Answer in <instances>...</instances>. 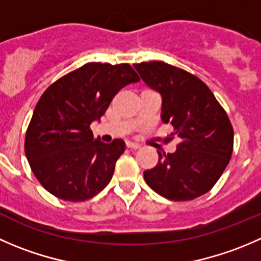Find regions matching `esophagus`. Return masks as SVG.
Masks as SVG:
<instances>
[{"mask_svg":"<svg viewBox=\"0 0 261 261\" xmlns=\"http://www.w3.org/2000/svg\"><path fill=\"white\" fill-rule=\"evenodd\" d=\"M126 146H127L128 149H131V150H136V149L140 148V145H139V144L130 143V141H128V143H126Z\"/></svg>","mask_w":261,"mask_h":261,"instance_id":"obj_1","label":"esophagus"}]
</instances>
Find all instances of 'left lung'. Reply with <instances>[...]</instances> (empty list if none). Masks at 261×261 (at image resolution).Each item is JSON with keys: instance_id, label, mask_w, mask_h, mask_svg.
Returning <instances> with one entry per match:
<instances>
[{"instance_id": "8db88e82", "label": "left lung", "mask_w": 261, "mask_h": 261, "mask_svg": "<svg viewBox=\"0 0 261 261\" xmlns=\"http://www.w3.org/2000/svg\"><path fill=\"white\" fill-rule=\"evenodd\" d=\"M148 87L162 97V121L181 139L174 153L158 151L154 168L144 172L151 190L173 201L208 192L226 169L233 150V127L212 90L198 76L162 61L135 63Z\"/></svg>"}]
</instances>
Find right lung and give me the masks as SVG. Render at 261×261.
I'll list each match as a JSON object with an SVG mask.
<instances>
[{
  "instance_id": "right-lung-1",
  "label": "right lung",
  "mask_w": 261,
  "mask_h": 261,
  "mask_svg": "<svg viewBox=\"0 0 261 261\" xmlns=\"http://www.w3.org/2000/svg\"><path fill=\"white\" fill-rule=\"evenodd\" d=\"M139 80L128 63L90 62L45 89L28 126L25 155L48 192L62 200L84 201L110 184L125 143L94 139L90 125L123 87Z\"/></svg>"
}]
</instances>
